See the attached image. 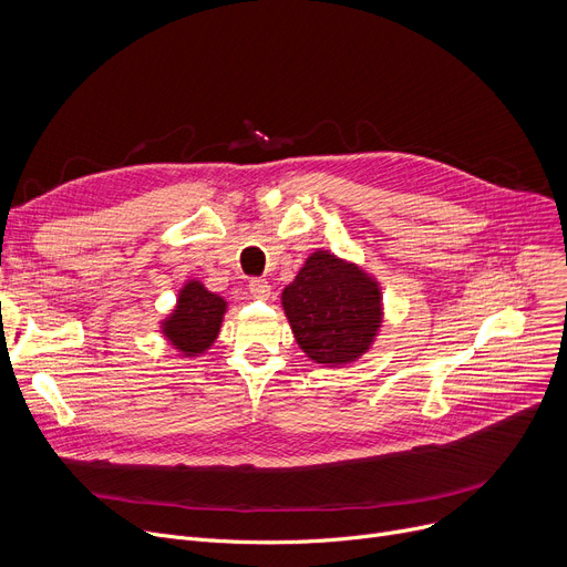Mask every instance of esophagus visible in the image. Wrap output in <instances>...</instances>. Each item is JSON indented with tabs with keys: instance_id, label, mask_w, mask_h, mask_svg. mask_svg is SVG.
<instances>
[{
	"instance_id": "1",
	"label": "esophagus",
	"mask_w": 567,
	"mask_h": 567,
	"mask_svg": "<svg viewBox=\"0 0 567 567\" xmlns=\"http://www.w3.org/2000/svg\"><path fill=\"white\" fill-rule=\"evenodd\" d=\"M248 289H250V293H252V299H259V301H266L268 296H271V285H268V280H264V278L250 280Z\"/></svg>"
}]
</instances>
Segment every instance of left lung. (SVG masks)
Wrapping results in <instances>:
<instances>
[{
    "label": "left lung",
    "instance_id": "obj_1",
    "mask_svg": "<svg viewBox=\"0 0 567 567\" xmlns=\"http://www.w3.org/2000/svg\"><path fill=\"white\" fill-rule=\"evenodd\" d=\"M280 301L296 342L312 363L326 368L359 361L383 323L379 280L323 248L306 259Z\"/></svg>",
    "mask_w": 567,
    "mask_h": 567
}]
</instances>
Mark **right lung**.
Wrapping results in <instances>:
<instances>
[{"label": "right lung", "instance_id": "1", "mask_svg": "<svg viewBox=\"0 0 567 567\" xmlns=\"http://www.w3.org/2000/svg\"><path fill=\"white\" fill-rule=\"evenodd\" d=\"M225 312L227 301L223 296L208 291L202 280L193 278L178 289L172 312L161 319V333L178 355L195 359L216 342Z\"/></svg>", "mask_w": 567, "mask_h": 567}]
</instances>
